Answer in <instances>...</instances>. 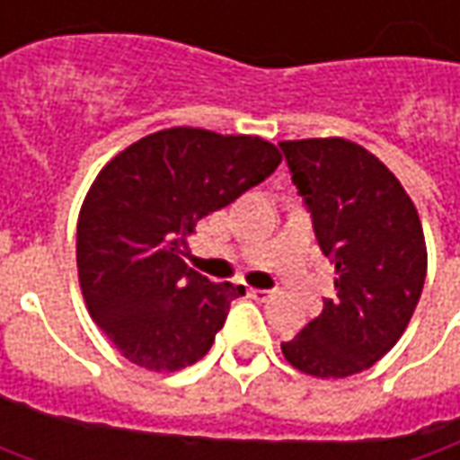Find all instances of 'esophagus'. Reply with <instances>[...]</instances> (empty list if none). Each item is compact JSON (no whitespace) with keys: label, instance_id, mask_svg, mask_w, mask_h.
<instances>
[{"label":"esophagus","instance_id":"esophagus-1","mask_svg":"<svg viewBox=\"0 0 460 460\" xmlns=\"http://www.w3.org/2000/svg\"><path fill=\"white\" fill-rule=\"evenodd\" d=\"M249 295H252L257 303H267V300H272V297H275V293H272V290H257V288H252V290H249Z\"/></svg>","mask_w":460,"mask_h":460}]
</instances>
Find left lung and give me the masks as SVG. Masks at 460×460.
Segmentation results:
<instances>
[{
    "instance_id": "1",
    "label": "left lung",
    "mask_w": 460,
    "mask_h": 460,
    "mask_svg": "<svg viewBox=\"0 0 460 460\" xmlns=\"http://www.w3.org/2000/svg\"><path fill=\"white\" fill-rule=\"evenodd\" d=\"M315 239L336 264V297L282 354L300 372L341 379L364 372L400 341L418 305L428 252L418 208L389 167L357 142H279Z\"/></svg>"
}]
</instances>
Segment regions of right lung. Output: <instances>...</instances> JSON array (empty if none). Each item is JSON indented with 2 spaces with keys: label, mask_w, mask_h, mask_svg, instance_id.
<instances>
[{
  "label": "right lung",
  "mask_w": 460,
  "mask_h": 460,
  "mask_svg": "<svg viewBox=\"0 0 460 460\" xmlns=\"http://www.w3.org/2000/svg\"><path fill=\"white\" fill-rule=\"evenodd\" d=\"M279 163L261 137L196 127L142 137L106 163L81 206L75 261L88 313L121 357L178 372L208 354L244 285L185 267V236Z\"/></svg>",
  "instance_id": "1"
}]
</instances>
